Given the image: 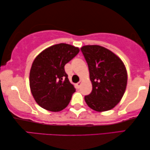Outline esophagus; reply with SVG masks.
<instances>
[{"label": "esophagus", "instance_id": "esophagus-1", "mask_svg": "<svg viewBox=\"0 0 150 150\" xmlns=\"http://www.w3.org/2000/svg\"><path fill=\"white\" fill-rule=\"evenodd\" d=\"M82 80H80V81L77 83V84H76V86H77L78 88H80V85H81V84H82Z\"/></svg>", "mask_w": 150, "mask_h": 150}]
</instances>
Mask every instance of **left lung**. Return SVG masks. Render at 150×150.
Returning a JSON list of instances; mask_svg holds the SVG:
<instances>
[{"label":"left lung","mask_w":150,"mask_h":150,"mask_svg":"<svg viewBox=\"0 0 150 150\" xmlns=\"http://www.w3.org/2000/svg\"><path fill=\"white\" fill-rule=\"evenodd\" d=\"M81 51L88 64L93 85L84 96L90 108L103 112L114 108L125 93L127 74L123 62L109 50L100 45H85Z\"/></svg>","instance_id":"obj_1"}]
</instances>
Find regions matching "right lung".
I'll use <instances>...</instances> for the list:
<instances>
[{
  "label": "right lung",
  "instance_id": "add662e5",
  "mask_svg": "<svg viewBox=\"0 0 150 150\" xmlns=\"http://www.w3.org/2000/svg\"><path fill=\"white\" fill-rule=\"evenodd\" d=\"M78 47L59 43L35 57L29 74V86L36 103L47 110L58 112L67 107L76 89L64 66L78 54Z\"/></svg>",
  "mask_w": 150,
  "mask_h": 150
}]
</instances>
